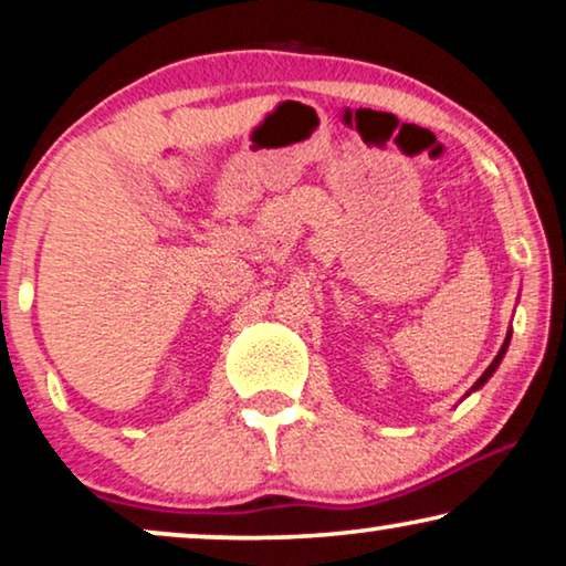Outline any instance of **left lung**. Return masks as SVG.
Listing matches in <instances>:
<instances>
[{"label":"left lung","mask_w":566,"mask_h":566,"mask_svg":"<svg viewBox=\"0 0 566 566\" xmlns=\"http://www.w3.org/2000/svg\"><path fill=\"white\" fill-rule=\"evenodd\" d=\"M507 345H510V332H507V337H505V343H502V347H500V353H497V358H494L492 360V366L490 368H486L484 370V374L482 376H479V381L474 384V389H471V391H476L479 389V386H484L486 384V378H490L492 374H494V370H497V366H500V360H502V355H505V350H507Z\"/></svg>","instance_id":"1"}]
</instances>
